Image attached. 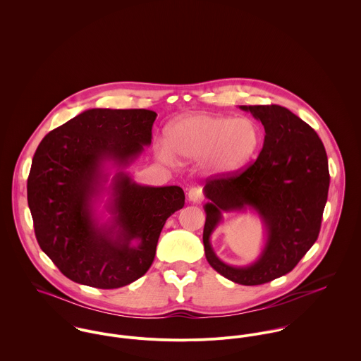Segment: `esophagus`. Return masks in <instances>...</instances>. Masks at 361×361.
Here are the masks:
<instances>
[{"label":"esophagus","mask_w":361,"mask_h":361,"mask_svg":"<svg viewBox=\"0 0 361 361\" xmlns=\"http://www.w3.org/2000/svg\"><path fill=\"white\" fill-rule=\"evenodd\" d=\"M188 199H189V202H192V203L200 202V200L203 199V190H202V188H192V189L189 190V193H188Z\"/></svg>","instance_id":"34e87169"}]
</instances>
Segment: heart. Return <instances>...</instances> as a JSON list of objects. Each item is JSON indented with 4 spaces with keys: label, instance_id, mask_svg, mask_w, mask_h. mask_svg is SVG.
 I'll return each instance as SVG.
<instances>
[{
    "label": "heart",
    "instance_id": "1",
    "mask_svg": "<svg viewBox=\"0 0 361 361\" xmlns=\"http://www.w3.org/2000/svg\"><path fill=\"white\" fill-rule=\"evenodd\" d=\"M166 143L158 147L164 162H176L175 155L183 159H202L207 171L226 173L242 168L256 154L261 132L249 118L189 114L168 125Z\"/></svg>",
    "mask_w": 361,
    "mask_h": 361
}]
</instances>
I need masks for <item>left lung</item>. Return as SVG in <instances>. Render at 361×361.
<instances>
[{"mask_svg":"<svg viewBox=\"0 0 361 361\" xmlns=\"http://www.w3.org/2000/svg\"><path fill=\"white\" fill-rule=\"evenodd\" d=\"M265 130L257 159L245 171L207 179V261L226 279L246 286L262 285L290 272L318 238L329 189L328 158L314 129L281 105H240ZM255 210L266 228L260 257L245 267L216 257L209 238L222 212Z\"/></svg>","mask_w":361,"mask_h":361,"instance_id":"1","label":"left lung"}]
</instances>
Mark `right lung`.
<instances>
[{
    "mask_svg": "<svg viewBox=\"0 0 361 361\" xmlns=\"http://www.w3.org/2000/svg\"><path fill=\"white\" fill-rule=\"evenodd\" d=\"M155 118L150 109L93 108L39 145L27 178L35 233L71 281L100 289L135 282L154 261L165 221L185 206L182 188L143 186L125 172L152 145ZM105 192L111 216L102 223L95 204Z\"/></svg>",
    "mask_w": 361,
    "mask_h": 361,
    "instance_id": "1",
    "label": "right lung"
}]
</instances>
